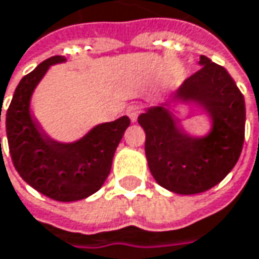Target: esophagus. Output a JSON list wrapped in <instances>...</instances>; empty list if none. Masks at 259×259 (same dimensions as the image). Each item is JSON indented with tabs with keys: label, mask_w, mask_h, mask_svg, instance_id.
<instances>
[{
	"label": "esophagus",
	"mask_w": 259,
	"mask_h": 259,
	"mask_svg": "<svg viewBox=\"0 0 259 259\" xmlns=\"http://www.w3.org/2000/svg\"><path fill=\"white\" fill-rule=\"evenodd\" d=\"M142 110H143V107H142V106L133 104V106H130V107L126 109V114L130 116V119H131L133 122H136V120H137V117H139V114L142 113Z\"/></svg>",
	"instance_id": "1"
}]
</instances>
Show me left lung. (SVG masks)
Here are the masks:
<instances>
[{
    "label": "left lung",
    "instance_id": "1",
    "mask_svg": "<svg viewBox=\"0 0 259 259\" xmlns=\"http://www.w3.org/2000/svg\"><path fill=\"white\" fill-rule=\"evenodd\" d=\"M200 65L175 98L194 101L209 113L213 123L206 137L182 131L165 106L150 107L139 116L152 176L162 188L182 195L200 194L218 185L239 161L244 140V98L236 81L204 55Z\"/></svg>",
    "mask_w": 259,
    "mask_h": 259
}]
</instances>
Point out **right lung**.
I'll return each instance as SVG.
<instances>
[{
    "instance_id": "add662e5",
    "label": "right lung",
    "mask_w": 259,
    "mask_h": 259,
    "mask_svg": "<svg viewBox=\"0 0 259 259\" xmlns=\"http://www.w3.org/2000/svg\"><path fill=\"white\" fill-rule=\"evenodd\" d=\"M64 61V56H52L19 81L6 114V128L12 161L20 178L52 200L77 201L97 192L106 182L130 117L100 123L74 143L48 137L31 116L29 101L49 67Z\"/></svg>"
}]
</instances>
